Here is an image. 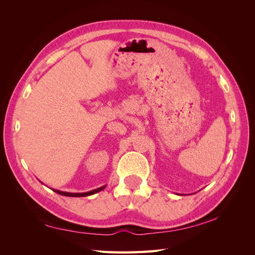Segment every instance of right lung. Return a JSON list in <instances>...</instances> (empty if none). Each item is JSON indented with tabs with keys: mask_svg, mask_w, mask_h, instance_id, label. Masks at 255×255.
Masks as SVG:
<instances>
[{
	"mask_svg": "<svg viewBox=\"0 0 255 255\" xmlns=\"http://www.w3.org/2000/svg\"><path fill=\"white\" fill-rule=\"evenodd\" d=\"M104 188H105V186H102V187L94 189V190L88 191V192H82V194H81V192H80V194H79V192H65V191L57 190V189H53V190L55 191V192H57V194H59V195H61V196H66V197H87V196L96 194V192L101 191V190L104 189Z\"/></svg>",
	"mask_w": 255,
	"mask_h": 255,
	"instance_id": "1",
	"label": "right lung"
}]
</instances>
